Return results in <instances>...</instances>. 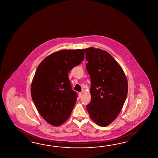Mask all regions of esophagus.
Instances as JSON below:
<instances>
[{
  "label": "esophagus",
  "mask_w": 158,
  "mask_h": 158,
  "mask_svg": "<svg viewBox=\"0 0 158 158\" xmlns=\"http://www.w3.org/2000/svg\"><path fill=\"white\" fill-rule=\"evenodd\" d=\"M82 93H79V98H80L82 97Z\"/></svg>",
  "instance_id": "esophagus-1"
}]
</instances>
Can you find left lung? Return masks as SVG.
Here are the masks:
<instances>
[{
  "mask_svg": "<svg viewBox=\"0 0 158 158\" xmlns=\"http://www.w3.org/2000/svg\"><path fill=\"white\" fill-rule=\"evenodd\" d=\"M84 51L91 79V98L87 110L95 123L107 127L123 107L128 94V80L120 65L106 51L94 47Z\"/></svg>",
  "mask_w": 158,
  "mask_h": 158,
  "instance_id": "8db88e82",
  "label": "left lung"
}]
</instances>
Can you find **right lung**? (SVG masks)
<instances>
[{"label":"right lung","mask_w":158,"mask_h":158,"mask_svg":"<svg viewBox=\"0 0 158 158\" xmlns=\"http://www.w3.org/2000/svg\"><path fill=\"white\" fill-rule=\"evenodd\" d=\"M84 49L62 50L44 59L31 84V95L45 121L59 127L70 117L77 101L68 72L84 60Z\"/></svg>","instance_id":"add662e5"}]
</instances>
